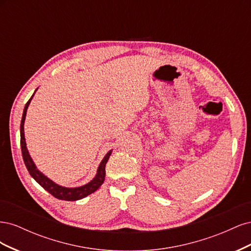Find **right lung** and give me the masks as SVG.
<instances>
[{
	"label": "right lung",
	"instance_id": "1",
	"mask_svg": "<svg viewBox=\"0 0 251 251\" xmlns=\"http://www.w3.org/2000/svg\"><path fill=\"white\" fill-rule=\"evenodd\" d=\"M36 90L34 91L32 96L30 97V100L25 104L24 112H23V116H22V120H21V130H20V132H21V148H22L23 159H24L26 168L30 174V176H31L43 188L46 189L48 193H50L53 197H55V198H57L59 200H66V201H76V200H80L82 198H86L87 196L96 192L97 189L100 187V185L103 183L104 176H105V164H107L113 150H110L108 153L105 154L101 162L100 163V165H98L95 177L90 182H88L87 184H83V185L77 186V187H66V186H62V185L55 183L54 181H52L47 176H45V175L36 168L34 161L32 160L31 156H30V154H29L28 149H27V144H26V139H25V132H24V125H25L27 109L29 107L30 102H31V100H32Z\"/></svg>",
	"mask_w": 251,
	"mask_h": 251
}]
</instances>
